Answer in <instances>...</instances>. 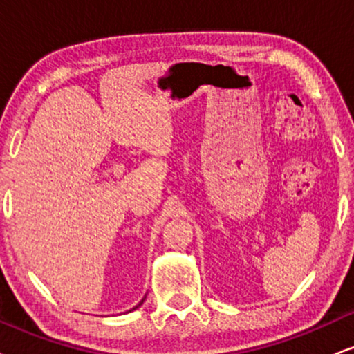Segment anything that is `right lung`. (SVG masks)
<instances>
[{"instance_id": "obj_1", "label": "right lung", "mask_w": 354, "mask_h": 354, "mask_svg": "<svg viewBox=\"0 0 354 354\" xmlns=\"http://www.w3.org/2000/svg\"><path fill=\"white\" fill-rule=\"evenodd\" d=\"M144 301H145V297H144V299H142V301H140V302H138V304H137V306H136V307H133V308H132V310H136V308H137V307H138V306H142V304H144Z\"/></svg>"}]
</instances>
